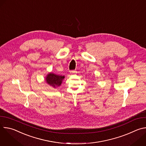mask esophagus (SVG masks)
Listing matches in <instances>:
<instances>
[{"mask_svg":"<svg viewBox=\"0 0 146 146\" xmlns=\"http://www.w3.org/2000/svg\"><path fill=\"white\" fill-rule=\"evenodd\" d=\"M76 71H74V70H72V71H70V74H74V73H76Z\"/></svg>","mask_w":146,"mask_h":146,"instance_id":"obj_1","label":"esophagus"}]
</instances>
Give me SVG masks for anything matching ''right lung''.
<instances>
[{"instance_id": "add662e5", "label": "right lung", "mask_w": 146, "mask_h": 146, "mask_svg": "<svg viewBox=\"0 0 146 146\" xmlns=\"http://www.w3.org/2000/svg\"><path fill=\"white\" fill-rule=\"evenodd\" d=\"M64 78V76L56 74L52 72L48 73L45 77V80L47 84L54 88L59 87Z\"/></svg>"}]
</instances>
